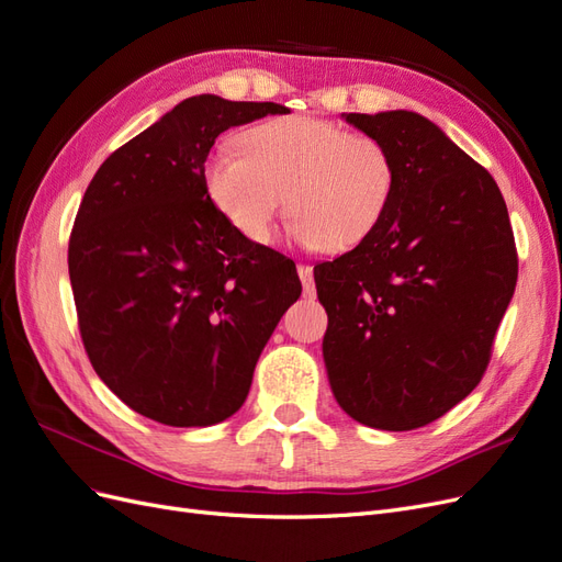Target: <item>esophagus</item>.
Masks as SVG:
<instances>
[{"label": "esophagus", "instance_id": "1", "mask_svg": "<svg viewBox=\"0 0 562 562\" xmlns=\"http://www.w3.org/2000/svg\"><path fill=\"white\" fill-rule=\"evenodd\" d=\"M297 274L304 288V295L314 297L316 295V285H314V269L310 265H297Z\"/></svg>", "mask_w": 562, "mask_h": 562}]
</instances>
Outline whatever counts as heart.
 <instances>
[{"mask_svg": "<svg viewBox=\"0 0 562 562\" xmlns=\"http://www.w3.org/2000/svg\"><path fill=\"white\" fill-rule=\"evenodd\" d=\"M239 147L211 151L203 184L217 213L250 244H269L285 196L302 244L353 248L380 227L396 194L391 149L330 119H269L248 128Z\"/></svg>", "mask_w": 562, "mask_h": 562, "instance_id": "1", "label": "heart"}]
</instances>
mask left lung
I'll use <instances>...</instances> for the list:
<instances>
[{
  "mask_svg": "<svg viewBox=\"0 0 562 562\" xmlns=\"http://www.w3.org/2000/svg\"><path fill=\"white\" fill-rule=\"evenodd\" d=\"M345 116L391 149L398 184L366 241L314 267L323 359L349 417L413 431L483 380L518 281L514 229L495 178L429 119Z\"/></svg>",
  "mask_w": 562,
  "mask_h": 562,
  "instance_id": "8db88e82",
  "label": "left lung"
}]
</instances>
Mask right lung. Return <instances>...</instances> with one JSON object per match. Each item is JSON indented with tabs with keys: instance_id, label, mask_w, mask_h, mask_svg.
<instances>
[{
	"instance_id": "add662e5",
	"label": "right lung",
	"mask_w": 562,
	"mask_h": 562,
	"mask_svg": "<svg viewBox=\"0 0 562 562\" xmlns=\"http://www.w3.org/2000/svg\"><path fill=\"white\" fill-rule=\"evenodd\" d=\"M267 114L288 108L187 98L114 149L79 203L67 267L83 349L131 411L168 427L239 411L302 293L295 262L236 234L203 184L217 135Z\"/></svg>"
}]
</instances>
